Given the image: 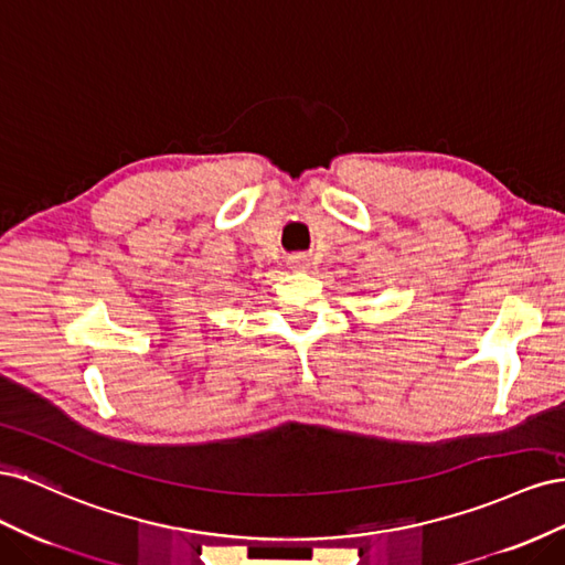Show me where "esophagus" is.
Segmentation results:
<instances>
[{
    "label": "esophagus",
    "instance_id": "1",
    "mask_svg": "<svg viewBox=\"0 0 565 565\" xmlns=\"http://www.w3.org/2000/svg\"><path fill=\"white\" fill-rule=\"evenodd\" d=\"M289 266H292V268H306V259H303V256H292V259H289Z\"/></svg>",
    "mask_w": 565,
    "mask_h": 565
}]
</instances>
